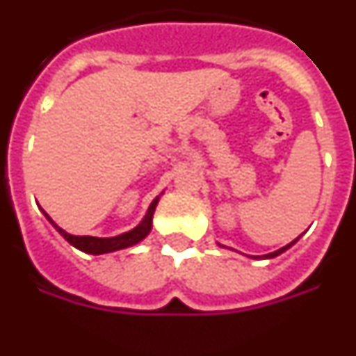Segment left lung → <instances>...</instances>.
I'll return each mask as SVG.
<instances>
[{
    "instance_id": "left-lung-1",
    "label": "left lung",
    "mask_w": 356,
    "mask_h": 356,
    "mask_svg": "<svg viewBox=\"0 0 356 356\" xmlns=\"http://www.w3.org/2000/svg\"><path fill=\"white\" fill-rule=\"evenodd\" d=\"M301 237V235H300ZM298 237V238H300ZM298 238H294V241L291 242V244H287V246H284V248H280V250H276V251H273V253H267V254H262V257H251V259H275V257H278V254H282V253H285V251L289 250V248L291 246H294L296 242H298ZM219 246H221V244H219Z\"/></svg>"
}]
</instances>
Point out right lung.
I'll list each match as a JSON object with an SVG mask.
<instances>
[{
	"label": "right lung",
	"instance_id": "right-lung-1",
	"mask_svg": "<svg viewBox=\"0 0 356 356\" xmlns=\"http://www.w3.org/2000/svg\"><path fill=\"white\" fill-rule=\"evenodd\" d=\"M162 194H160V196H162ZM160 196H156L155 200L151 201V205L147 207V210H146V216L143 217V221H140L139 225L135 226V228H131L130 232L114 235V237H90V235L67 234V232L56 225V222L53 221L51 217L44 212L42 209L40 210H42L44 217H46V219L51 222L53 228H55L56 232H58V234H60L62 237H64L65 241L71 244V246H74L76 250L83 251V253H89V254H105V253H112V251H119V250H124V248L135 246V244L143 242L144 238L149 235L151 228H153V213H155L156 205H159Z\"/></svg>",
	"mask_w": 356,
	"mask_h": 356
}]
</instances>
